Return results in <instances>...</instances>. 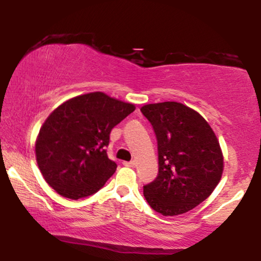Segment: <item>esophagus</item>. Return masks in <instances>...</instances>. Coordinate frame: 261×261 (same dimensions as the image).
<instances>
[{"mask_svg":"<svg viewBox=\"0 0 261 261\" xmlns=\"http://www.w3.org/2000/svg\"><path fill=\"white\" fill-rule=\"evenodd\" d=\"M122 164L124 166H128V167H133L135 165L134 162H123Z\"/></svg>","mask_w":261,"mask_h":261,"instance_id":"esophagus-1","label":"esophagus"}]
</instances>
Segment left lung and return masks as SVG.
Segmentation results:
<instances>
[{
  "mask_svg": "<svg viewBox=\"0 0 261 261\" xmlns=\"http://www.w3.org/2000/svg\"><path fill=\"white\" fill-rule=\"evenodd\" d=\"M141 113L158 142V176L144 185L149 206L164 216L180 215L206 199L223 171L220 144L197 112L178 102L147 105Z\"/></svg>",
  "mask_w": 261,
  "mask_h": 261,
  "instance_id": "1",
  "label": "left lung"
}]
</instances>
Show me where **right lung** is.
<instances>
[{"mask_svg":"<svg viewBox=\"0 0 261 261\" xmlns=\"http://www.w3.org/2000/svg\"><path fill=\"white\" fill-rule=\"evenodd\" d=\"M135 109L103 92L77 96L59 106L42 124L35 144L38 166L59 195H94L116 171L107 155L110 132Z\"/></svg>","mask_w":261,"mask_h":261,"instance_id":"1","label":"right lung"}]
</instances>
